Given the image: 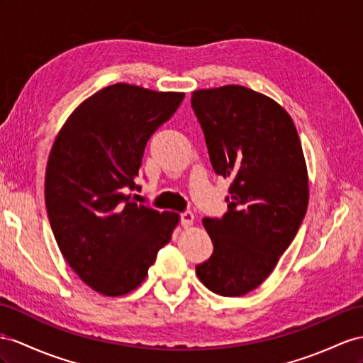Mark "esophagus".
<instances>
[{
	"instance_id": "obj_1",
	"label": "esophagus",
	"mask_w": 363,
	"mask_h": 363,
	"mask_svg": "<svg viewBox=\"0 0 363 363\" xmlns=\"http://www.w3.org/2000/svg\"><path fill=\"white\" fill-rule=\"evenodd\" d=\"M194 220V215L191 211H184L181 213V224L182 227H190Z\"/></svg>"
}]
</instances>
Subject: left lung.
Returning <instances> with one entry per match:
<instances>
[{
    "instance_id": "8db88e82",
    "label": "left lung",
    "mask_w": 363,
    "mask_h": 363,
    "mask_svg": "<svg viewBox=\"0 0 363 363\" xmlns=\"http://www.w3.org/2000/svg\"><path fill=\"white\" fill-rule=\"evenodd\" d=\"M216 174L231 179L227 213L206 218L213 255L196 265L219 296L253 291L290 247L308 207V176L293 119L268 96L242 86L191 93Z\"/></svg>"
}]
</instances>
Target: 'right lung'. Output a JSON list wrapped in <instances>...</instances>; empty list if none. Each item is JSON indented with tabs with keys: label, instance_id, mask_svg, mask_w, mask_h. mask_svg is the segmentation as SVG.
<instances>
[{
	"label": "right lung",
	"instance_id": "obj_1",
	"mask_svg": "<svg viewBox=\"0 0 363 363\" xmlns=\"http://www.w3.org/2000/svg\"><path fill=\"white\" fill-rule=\"evenodd\" d=\"M184 93L115 84L73 111L45 170V208L57 244L82 282L106 296L141 284L179 215L132 201L150 136Z\"/></svg>",
	"mask_w": 363,
	"mask_h": 363
}]
</instances>
